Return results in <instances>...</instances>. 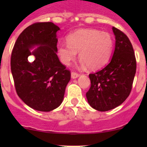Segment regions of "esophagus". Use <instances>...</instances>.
Wrapping results in <instances>:
<instances>
[{
	"instance_id": "34e87169",
	"label": "esophagus",
	"mask_w": 147,
	"mask_h": 147,
	"mask_svg": "<svg viewBox=\"0 0 147 147\" xmlns=\"http://www.w3.org/2000/svg\"><path fill=\"white\" fill-rule=\"evenodd\" d=\"M79 76H80V74L76 72H72V73H71V77H72V79H75V78H78Z\"/></svg>"
}]
</instances>
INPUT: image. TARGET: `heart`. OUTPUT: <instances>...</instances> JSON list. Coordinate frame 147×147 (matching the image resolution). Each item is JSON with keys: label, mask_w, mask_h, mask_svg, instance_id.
Returning <instances> with one entry per match:
<instances>
[{"label": "heart", "mask_w": 147, "mask_h": 147, "mask_svg": "<svg viewBox=\"0 0 147 147\" xmlns=\"http://www.w3.org/2000/svg\"><path fill=\"white\" fill-rule=\"evenodd\" d=\"M67 44L60 43L57 53L62 63L69 65L79 53L82 63L90 69H98L110 57L114 40L112 35L95 29L77 30L67 38Z\"/></svg>", "instance_id": "obj_1"}]
</instances>
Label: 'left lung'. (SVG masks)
<instances>
[{"mask_svg":"<svg viewBox=\"0 0 147 147\" xmlns=\"http://www.w3.org/2000/svg\"><path fill=\"white\" fill-rule=\"evenodd\" d=\"M115 48L109 63L101 70L89 75L91 86L86 93L87 101L96 110L106 112L125 101L132 88L137 61L128 37L113 27Z\"/></svg>","mask_w":147,"mask_h":147,"instance_id":"8db88e82","label":"left lung"}]
</instances>
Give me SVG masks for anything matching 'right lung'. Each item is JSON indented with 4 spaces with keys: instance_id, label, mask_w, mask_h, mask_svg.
I'll list each match as a JSON object with an SVG mask.
<instances>
[{
    "instance_id": "add662e5",
    "label": "right lung",
    "mask_w": 147,
    "mask_h": 147,
    "mask_svg": "<svg viewBox=\"0 0 147 147\" xmlns=\"http://www.w3.org/2000/svg\"><path fill=\"white\" fill-rule=\"evenodd\" d=\"M59 30L51 22L33 23L20 34L12 50L10 67L16 92L35 110L50 112L58 107L70 80V71L56 54ZM35 45L41 46L30 51ZM30 55L34 56L32 62L28 59Z\"/></svg>"
}]
</instances>
